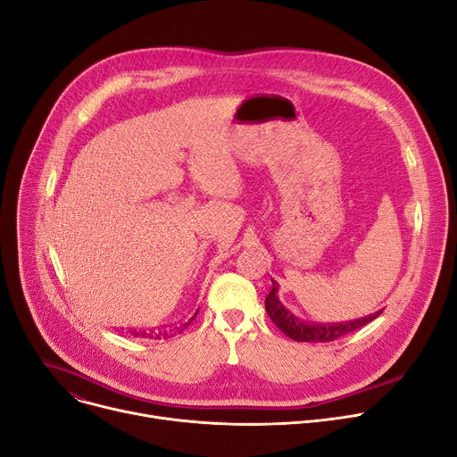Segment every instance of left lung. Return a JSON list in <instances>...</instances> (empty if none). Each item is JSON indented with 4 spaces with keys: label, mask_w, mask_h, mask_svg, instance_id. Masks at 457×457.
<instances>
[{
    "label": "left lung",
    "mask_w": 457,
    "mask_h": 457,
    "mask_svg": "<svg viewBox=\"0 0 457 457\" xmlns=\"http://www.w3.org/2000/svg\"><path fill=\"white\" fill-rule=\"evenodd\" d=\"M265 309L270 320L276 324V328L282 331L286 337L296 340V342H331L345 333H351L355 329H361L368 322L375 320L380 311H375L368 317L357 319V320H349V322H340V324H311L305 320H300L298 317L286 309V305L279 302L278 296V284L272 282V289L265 298Z\"/></svg>",
    "instance_id": "obj_1"
}]
</instances>
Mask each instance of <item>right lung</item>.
Here are the masks:
<instances>
[{"label": "right lung", "instance_id": "add662e5", "mask_svg": "<svg viewBox=\"0 0 457 457\" xmlns=\"http://www.w3.org/2000/svg\"><path fill=\"white\" fill-rule=\"evenodd\" d=\"M197 314V312H195ZM195 314H194V317L188 320V324L195 319ZM188 324H185V328L188 326ZM183 331V328H175V329H170V331H159V333H137V331H131V335L133 337H143V338H171V337H175V335H178V333H181Z\"/></svg>", "mask_w": 457, "mask_h": 457}]
</instances>
